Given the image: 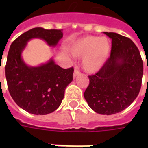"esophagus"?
I'll return each mask as SVG.
<instances>
[{
	"label": "esophagus",
	"instance_id": "34e87169",
	"mask_svg": "<svg viewBox=\"0 0 148 148\" xmlns=\"http://www.w3.org/2000/svg\"><path fill=\"white\" fill-rule=\"evenodd\" d=\"M81 74V73L78 70L75 69V70H74V74H73V77H74V78H75L77 76H78V75H80Z\"/></svg>",
	"mask_w": 148,
	"mask_h": 148
}]
</instances>
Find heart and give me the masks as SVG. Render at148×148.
<instances>
[{
  "instance_id": "obj_1",
  "label": "heart",
  "mask_w": 148,
  "mask_h": 148,
  "mask_svg": "<svg viewBox=\"0 0 148 148\" xmlns=\"http://www.w3.org/2000/svg\"><path fill=\"white\" fill-rule=\"evenodd\" d=\"M71 53L75 57H84V69L88 73H96L108 60L111 50L110 41L107 38L86 36L70 45Z\"/></svg>"
}]
</instances>
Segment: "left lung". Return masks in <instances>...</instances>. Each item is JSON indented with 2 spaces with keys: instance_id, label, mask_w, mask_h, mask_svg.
<instances>
[{
  "instance_id": "8db88e82",
  "label": "left lung",
  "mask_w": 148,
  "mask_h": 148,
  "mask_svg": "<svg viewBox=\"0 0 148 148\" xmlns=\"http://www.w3.org/2000/svg\"><path fill=\"white\" fill-rule=\"evenodd\" d=\"M104 34L111 38L110 56L99 71L88 76L84 96L95 112L110 115L124 110L138 97L144 67L140 51L130 38Z\"/></svg>"
}]
</instances>
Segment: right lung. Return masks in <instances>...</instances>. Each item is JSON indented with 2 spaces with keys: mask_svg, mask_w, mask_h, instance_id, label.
I'll return each mask as SVG.
<instances>
[{
  "mask_svg": "<svg viewBox=\"0 0 148 148\" xmlns=\"http://www.w3.org/2000/svg\"><path fill=\"white\" fill-rule=\"evenodd\" d=\"M62 30L35 27L15 39L8 51L5 75L10 96L20 108L37 115L53 112L60 105L65 88L73 80L74 67L64 69L53 59L38 67H29L21 58L27 41L40 38L55 47Z\"/></svg>",
  "mask_w": 148,
  "mask_h": 148,
  "instance_id": "add662e5",
  "label": "right lung"
}]
</instances>
